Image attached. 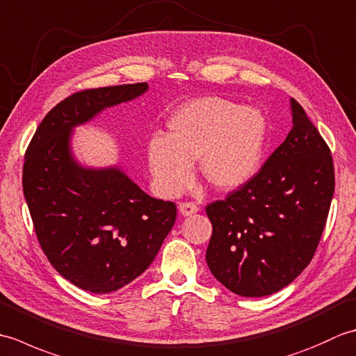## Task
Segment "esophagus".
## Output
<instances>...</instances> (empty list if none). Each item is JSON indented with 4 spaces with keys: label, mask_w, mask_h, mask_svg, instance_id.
<instances>
[{
    "label": "esophagus",
    "mask_w": 356,
    "mask_h": 356,
    "mask_svg": "<svg viewBox=\"0 0 356 356\" xmlns=\"http://www.w3.org/2000/svg\"><path fill=\"white\" fill-rule=\"evenodd\" d=\"M179 209H180V213H182L184 216H191V214L197 213L199 207L195 205L194 202H180L179 203Z\"/></svg>",
    "instance_id": "obj_1"
}]
</instances>
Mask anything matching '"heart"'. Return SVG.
Listing matches in <instances>:
<instances>
[{
    "label": "heart",
    "mask_w": 356,
    "mask_h": 356,
    "mask_svg": "<svg viewBox=\"0 0 356 356\" xmlns=\"http://www.w3.org/2000/svg\"><path fill=\"white\" fill-rule=\"evenodd\" d=\"M266 119L252 107H241L223 97H200L188 102L168 120V136L156 134L148 142V166L156 190L166 197L190 184L193 161L208 182L232 190L259 171Z\"/></svg>",
    "instance_id": "b5f03b06"
}]
</instances>
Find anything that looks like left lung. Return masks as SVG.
I'll return each instance as SVG.
<instances>
[{
	"label": "left lung",
	"instance_id": "8db88e82",
	"mask_svg": "<svg viewBox=\"0 0 356 356\" xmlns=\"http://www.w3.org/2000/svg\"><path fill=\"white\" fill-rule=\"evenodd\" d=\"M292 130L261 170L205 208L213 223L207 263L225 287L264 297L292 283L314 259L335 191L334 159L292 99Z\"/></svg>",
	"mask_w": 356,
	"mask_h": 356
}]
</instances>
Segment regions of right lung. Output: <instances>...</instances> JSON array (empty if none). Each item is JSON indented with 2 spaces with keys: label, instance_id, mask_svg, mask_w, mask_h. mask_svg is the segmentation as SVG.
<instances>
[{
  "label": "right lung",
  "instance_id": "add662e5",
  "mask_svg": "<svg viewBox=\"0 0 356 356\" xmlns=\"http://www.w3.org/2000/svg\"><path fill=\"white\" fill-rule=\"evenodd\" d=\"M147 88L139 82L70 95L42 119L24 154L22 191L40 246L65 280L93 293L120 289L153 263L177 208L119 168H82L70 154V133Z\"/></svg>",
  "mask_w": 356,
  "mask_h": 356
}]
</instances>
